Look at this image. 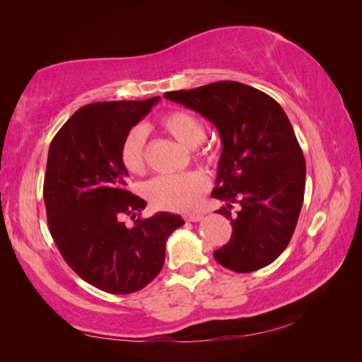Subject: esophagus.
Segmentation results:
<instances>
[{
  "mask_svg": "<svg viewBox=\"0 0 362 362\" xmlns=\"http://www.w3.org/2000/svg\"><path fill=\"white\" fill-rule=\"evenodd\" d=\"M184 218H185V221H187V222H201L204 217H202L201 214H185Z\"/></svg>",
  "mask_w": 362,
  "mask_h": 362,
  "instance_id": "34e87169",
  "label": "esophagus"
}]
</instances>
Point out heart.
<instances>
[{
  "label": "heart",
  "mask_w": 362,
  "mask_h": 362,
  "mask_svg": "<svg viewBox=\"0 0 362 362\" xmlns=\"http://www.w3.org/2000/svg\"><path fill=\"white\" fill-rule=\"evenodd\" d=\"M158 125L169 136L187 148H196L205 139L202 120L185 110H170L158 119ZM146 134L141 127H133L124 136L120 145V163L131 175L146 170ZM198 158L214 163L216 151L201 148ZM208 180L201 172H187L170 177H158L146 185V196L152 206L166 211H189L198 204L201 194L208 190Z\"/></svg>",
  "instance_id": "obj_1"
}]
</instances>
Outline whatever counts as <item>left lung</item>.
<instances>
[{"instance_id": "obj_1", "label": "left lung", "mask_w": 362, "mask_h": 362, "mask_svg": "<svg viewBox=\"0 0 362 362\" xmlns=\"http://www.w3.org/2000/svg\"><path fill=\"white\" fill-rule=\"evenodd\" d=\"M164 98L211 120L222 139L211 196L226 202L216 213L231 221L233 235L214 250L216 261L237 273L272 264L290 243L305 193L303 152L286 112L267 93L237 81Z\"/></svg>"}]
</instances>
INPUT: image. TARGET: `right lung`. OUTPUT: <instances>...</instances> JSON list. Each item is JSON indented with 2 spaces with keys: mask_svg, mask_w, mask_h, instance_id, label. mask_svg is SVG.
Masks as SVG:
<instances>
[{
  "mask_svg": "<svg viewBox=\"0 0 362 362\" xmlns=\"http://www.w3.org/2000/svg\"><path fill=\"white\" fill-rule=\"evenodd\" d=\"M158 100L84 105L49 145L43 181L49 233L76 275L112 294L146 287L164 264L169 235L184 225L169 213L139 214L133 228L123 222L146 202L127 189L120 145Z\"/></svg>",
  "mask_w": 362,
  "mask_h": 362,
  "instance_id": "add662e5",
  "label": "right lung"
}]
</instances>
